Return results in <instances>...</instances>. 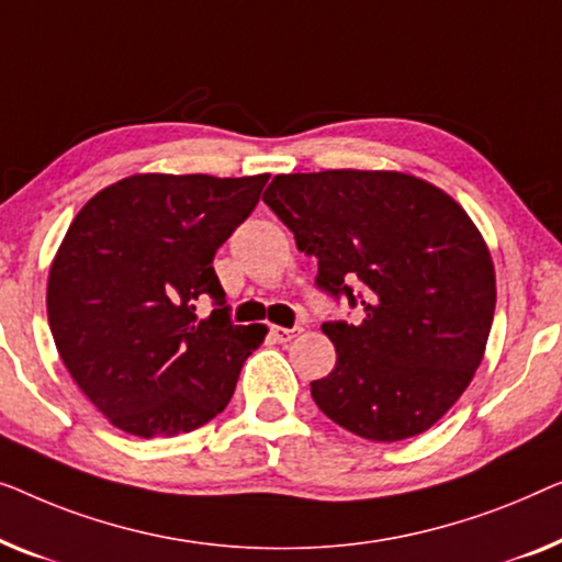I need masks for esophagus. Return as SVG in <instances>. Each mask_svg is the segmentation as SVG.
Listing matches in <instances>:
<instances>
[{"label": "esophagus", "mask_w": 562, "mask_h": 562, "mask_svg": "<svg viewBox=\"0 0 562 562\" xmlns=\"http://www.w3.org/2000/svg\"><path fill=\"white\" fill-rule=\"evenodd\" d=\"M295 334H300V328H282V326H272V328H270V336H272L278 344L292 341V338H295Z\"/></svg>", "instance_id": "esophagus-1"}]
</instances>
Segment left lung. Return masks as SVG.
Listing matches in <instances>:
<instances>
[{"label": "left lung", "mask_w": 562, "mask_h": 562, "mask_svg": "<svg viewBox=\"0 0 562 562\" xmlns=\"http://www.w3.org/2000/svg\"><path fill=\"white\" fill-rule=\"evenodd\" d=\"M262 201L318 259L361 323H323L336 367L311 394L353 436L394 442L432 428L484 359L496 274L484 236L446 191L397 170L274 176Z\"/></svg>", "instance_id": "8db88e82"}]
</instances>
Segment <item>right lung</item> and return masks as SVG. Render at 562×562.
<instances>
[{"label":"right lung","mask_w":562,"mask_h":562,"mask_svg":"<svg viewBox=\"0 0 562 562\" xmlns=\"http://www.w3.org/2000/svg\"><path fill=\"white\" fill-rule=\"evenodd\" d=\"M270 176L137 172L76 213L47 274V321L68 374L114 428L172 438L232 400L267 326H234L213 257ZM211 296L209 319L194 303Z\"/></svg>","instance_id":"right-lung-1"}]
</instances>
